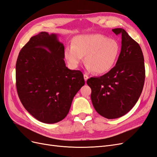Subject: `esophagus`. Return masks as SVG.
<instances>
[{
	"label": "esophagus",
	"mask_w": 157,
	"mask_h": 157,
	"mask_svg": "<svg viewBox=\"0 0 157 157\" xmlns=\"http://www.w3.org/2000/svg\"><path fill=\"white\" fill-rule=\"evenodd\" d=\"M84 78L85 81H86V80H87L88 78V76L86 74H84Z\"/></svg>",
	"instance_id": "esophagus-1"
}]
</instances>
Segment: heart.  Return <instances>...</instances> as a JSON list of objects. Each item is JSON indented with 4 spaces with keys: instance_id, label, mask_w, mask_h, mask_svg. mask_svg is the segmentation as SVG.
<instances>
[{
    "instance_id": "heart-1",
    "label": "heart",
    "mask_w": 157,
    "mask_h": 157,
    "mask_svg": "<svg viewBox=\"0 0 157 157\" xmlns=\"http://www.w3.org/2000/svg\"><path fill=\"white\" fill-rule=\"evenodd\" d=\"M120 52V44L115 39L100 34H89L76 37L73 45L66 47L65 56L70 66L76 68L86 56L87 69L103 74L115 66Z\"/></svg>"
}]
</instances>
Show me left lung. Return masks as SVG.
Masks as SVG:
<instances>
[{
  "mask_svg": "<svg viewBox=\"0 0 157 157\" xmlns=\"http://www.w3.org/2000/svg\"><path fill=\"white\" fill-rule=\"evenodd\" d=\"M122 35L121 50L115 67L99 77L88 79L96 111L108 119L119 118L133 108L143 90L145 70L139 44L121 29H112Z\"/></svg>",
  "mask_w": 157,
  "mask_h": 157,
  "instance_id": "1",
  "label": "left lung"
}]
</instances>
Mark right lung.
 <instances>
[{
	"label": "right lung",
	"mask_w": 157,
	"mask_h": 157,
	"mask_svg": "<svg viewBox=\"0 0 157 157\" xmlns=\"http://www.w3.org/2000/svg\"><path fill=\"white\" fill-rule=\"evenodd\" d=\"M56 34L41 32L32 36L19 53L16 88L23 107L46 124L67 115L74 96L84 85L82 73L65 66L63 44Z\"/></svg>",
	"instance_id": "add662e5"
}]
</instances>
